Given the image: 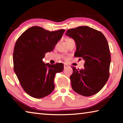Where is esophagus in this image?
Returning a JSON list of instances; mask_svg holds the SVG:
<instances>
[{
	"label": "esophagus",
	"mask_w": 123,
	"mask_h": 123,
	"mask_svg": "<svg viewBox=\"0 0 123 123\" xmlns=\"http://www.w3.org/2000/svg\"><path fill=\"white\" fill-rule=\"evenodd\" d=\"M67 67H68L67 65H66V64H64V69H66V68Z\"/></svg>",
	"instance_id": "esophagus-1"
}]
</instances>
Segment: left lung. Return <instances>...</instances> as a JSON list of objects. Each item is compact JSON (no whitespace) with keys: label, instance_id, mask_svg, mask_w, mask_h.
Here are the masks:
<instances>
[{"label":"left lung","instance_id":"left-lung-1","mask_svg":"<svg viewBox=\"0 0 123 123\" xmlns=\"http://www.w3.org/2000/svg\"><path fill=\"white\" fill-rule=\"evenodd\" d=\"M66 35L75 42V56L85 61L84 69L72 67L70 79L73 89L85 97L97 94L110 76L111 55L106 38L100 31L87 26L69 29Z\"/></svg>","mask_w":123,"mask_h":123}]
</instances>
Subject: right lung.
<instances>
[{
    "label": "right lung",
    "instance_id": "obj_1",
    "mask_svg": "<svg viewBox=\"0 0 123 123\" xmlns=\"http://www.w3.org/2000/svg\"><path fill=\"white\" fill-rule=\"evenodd\" d=\"M65 30L49 31L37 26H32L20 35L14 45V71L20 85L30 96L40 99L53 91L54 78L62 72L63 63H44L43 59L53 50Z\"/></svg>",
    "mask_w": 123,
    "mask_h": 123
}]
</instances>
